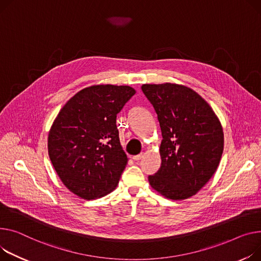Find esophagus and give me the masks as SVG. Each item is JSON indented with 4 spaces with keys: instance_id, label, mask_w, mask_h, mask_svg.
Instances as JSON below:
<instances>
[{
    "instance_id": "1",
    "label": "esophagus",
    "mask_w": 261,
    "mask_h": 261,
    "mask_svg": "<svg viewBox=\"0 0 261 261\" xmlns=\"http://www.w3.org/2000/svg\"><path fill=\"white\" fill-rule=\"evenodd\" d=\"M143 156H144V153H141V154H138V155H134L132 159H133V161L138 162V161H141V160H142Z\"/></svg>"
}]
</instances>
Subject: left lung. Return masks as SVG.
Instances as JSON below:
<instances>
[{"label": "left lung", "instance_id": "1", "mask_svg": "<svg viewBox=\"0 0 261 261\" xmlns=\"http://www.w3.org/2000/svg\"><path fill=\"white\" fill-rule=\"evenodd\" d=\"M142 90L158 114L162 165L149 175L163 196L181 200L196 194L215 173L223 151L216 114L198 93L177 84H146Z\"/></svg>", "mask_w": 261, "mask_h": 261}]
</instances>
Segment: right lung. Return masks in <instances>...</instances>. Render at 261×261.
Listing matches in <instances>:
<instances>
[{
	"mask_svg": "<svg viewBox=\"0 0 261 261\" xmlns=\"http://www.w3.org/2000/svg\"><path fill=\"white\" fill-rule=\"evenodd\" d=\"M135 94L129 86L95 85L69 99L48 135V154L59 177L75 195L90 200L115 189L128 163L119 143L116 115Z\"/></svg>",
	"mask_w": 261,
	"mask_h": 261,
	"instance_id": "1",
	"label": "right lung"
}]
</instances>
